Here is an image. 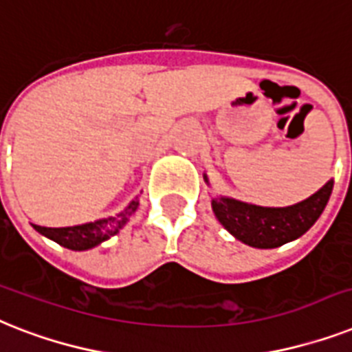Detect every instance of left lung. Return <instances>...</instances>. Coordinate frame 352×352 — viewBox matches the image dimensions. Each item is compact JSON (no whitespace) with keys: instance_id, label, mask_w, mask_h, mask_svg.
<instances>
[{"instance_id":"8db88e82","label":"left lung","mask_w":352,"mask_h":352,"mask_svg":"<svg viewBox=\"0 0 352 352\" xmlns=\"http://www.w3.org/2000/svg\"><path fill=\"white\" fill-rule=\"evenodd\" d=\"M331 191L333 181L309 199L287 208H262L226 197L213 199L211 206L217 219L231 235L248 245L270 250L304 235L322 215Z\"/></svg>"}]
</instances>
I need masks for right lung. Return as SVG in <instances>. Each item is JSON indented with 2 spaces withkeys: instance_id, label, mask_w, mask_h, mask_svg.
Returning a JSON list of instances; mask_svg holds the SVG:
<instances>
[{
  "instance_id": "obj_1",
  "label": "right lung",
  "mask_w": 352,
  "mask_h": 352,
  "mask_svg": "<svg viewBox=\"0 0 352 352\" xmlns=\"http://www.w3.org/2000/svg\"><path fill=\"white\" fill-rule=\"evenodd\" d=\"M137 204L139 202L131 201V204L128 206V210L124 213L110 217V219H102V221L88 222V224L81 226H68V228H45V226L34 224V230L56 241L57 244L65 245L68 250H90L94 245L108 241L111 235H116L117 231L126 224L128 217L131 215V211H135Z\"/></svg>"
}]
</instances>
